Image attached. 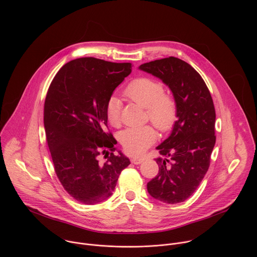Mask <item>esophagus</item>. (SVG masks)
<instances>
[{
    "label": "esophagus",
    "instance_id": "esophagus-1",
    "mask_svg": "<svg viewBox=\"0 0 257 257\" xmlns=\"http://www.w3.org/2000/svg\"><path fill=\"white\" fill-rule=\"evenodd\" d=\"M142 162H144L143 158H139V157L132 158V163H134V164H141Z\"/></svg>",
    "mask_w": 257,
    "mask_h": 257
}]
</instances>
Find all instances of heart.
<instances>
[{"instance_id":"obj_1","label":"heart","mask_w":257,"mask_h":257,"mask_svg":"<svg viewBox=\"0 0 257 257\" xmlns=\"http://www.w3.org/2000/svg\"><path fill=\"white\" fill-rule=\"evenodd\" d=\"M123 95L131 101L147 108V118L161 133L170 131L177 119L175 99L165 93L161 82L151 78H138L124 89ZM121 103L116 97H110L106 105L107 118L112 126L121 121ZM119 142L124 150L132 155H141L156 140V133L150 125L128 127L119 134Z\"/></svg>"}]
</instances>
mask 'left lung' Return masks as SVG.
Returning a JSON list of instances; mask_svg holds the SVG:
<instances>
[{"instance_id":"obj_1","label":"left lung","mask_w":257,"mask_h":257,"mask_svg":"<svg viewBox=\"0 0 257 257\" xmlns=\"http://www.w3.org/2000/svg\"><path fill=\"white\" fill-rule=\"evenodd\" d=\"M140 69L160 78L173 93L177 117L170 137L156 147L159 171L147 191L166 204L187 200L207 173L216 144V110L211 93L190 64L170 56L150 61Z\"/></svg>"}]
</instances>
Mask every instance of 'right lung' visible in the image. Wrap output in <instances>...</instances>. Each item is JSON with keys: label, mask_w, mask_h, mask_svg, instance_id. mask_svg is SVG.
<instances>
[{"label": "right lung", "mask_w": 257, "mask_h": 257, "mask_svg": "<svg viewBox=\"0 0 257 257\" xmlns=\"http://www.w3.org/2000/svg\"><path fill=\"white\" fill-rule=\"evenodd\" d=\"M132 72V63L83 57L63 65L48 88L43 110L46 141L55 173L76 201L107 200L131 162L107 132L106 105Z\"/></svg>", "instance_id": "1"}]
</instances>
